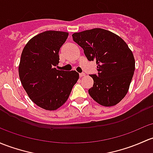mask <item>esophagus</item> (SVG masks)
Wrapping results in <instances>:
<instances>
[{"label": "esophagus", "mask_w": 153, "mask_h": 153, "mask_svg": "<svg viewBox=\"0 0 153 153\" xmlns=\"http://www.w3.org/2000/svg\"><path fill=\"white\" fill-rule=\"evenodd\" d=\"M85 75V73H80L79 74V76L81 77V78H82V77H83Z\"/></svg>", "instance_id": "34e87169"}]
</instances>
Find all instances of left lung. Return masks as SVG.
<instances>
[{"instance_id":"obj_1","label":"left lung","mask_w":153,"mask_h":153,"mask_svg":"<svg viewBox=\"0 0 153 153\" xmlns=\"http://www.w3.org/2000/svg\"><path fill=\"white\" fill-rule=\"evenodd\" d=\"M89 61H96L98 75H91L94 84L89 94L100 105L118 104L128 93L135 70L131 50L118 35L102 28L72 34Z\"/></svg>"}]
</instances>
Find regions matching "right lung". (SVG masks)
I'll return each mask as SVG.
<instances>
[{
    "mask_svg": "<svg viewBox=\"0 0 153 153\" xmlns=\"http://www.w3.org/2000/svg\"><path fill=\"white\" fill-rule=\"evenodd\" d=\"M69 33L47 30L27 42L21 53L18 72L28 97L36 105L55 111L68 99L79 78L75 70H59V52Z\"/></svg>",
    "mask_w": 153,
    "mask_h": 153,
    "instance_id": "right-lung-1",
    "label": "right lung"
}]
</instances>
